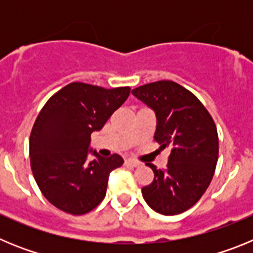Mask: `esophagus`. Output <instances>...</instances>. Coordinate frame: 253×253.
Wrapping results in <instances>:
<instances>
[{
	"mask_svg": "<svg viewBox=\"0 0 253 253\" xmlns=\"http://www.w3.org/2000/svg\"><path fill=\"white\" fill-rule=\"evenodd\" d=\"M125 165H126V166H130V167H138L140 165V163L137 162V161L126 160V161H125Z\"/></svg>",
	"mask_w": 253,
	"mask_h": 253,
	"instance_id": "1",
	"label": "esophagus"
}]
</instances>
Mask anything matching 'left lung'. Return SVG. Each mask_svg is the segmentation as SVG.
Segmentation results:
<instances>
[{
  "label": "left lung",
  "mask_w": 253,
  "mask_h": 253,
  "mask_svg": "<svg viewBox=\"0 0 253 253\" xmlns=\"http://www.w3.org/2000/svg\"><path fill=\"white\" fill-rule=\"evenodd\" d=\"M156 114L154 140L169 148L166 169H153L152 184L142 189L147 204L163 215L193 207L207 191L218 162L215 123L194 93L173 81H157L131 91Z\"/></svg>",
  "instance_id": "1"
}]
</instances>
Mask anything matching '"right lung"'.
I'll use <instances>...</instances> for the list:
<instances>
[{
    "label": "right lung",
    "instance_id": "add662e5",
    "mask_svg": "<svg viewBox=\"0 0 253 253\" xmlns=\"http://www.w3.org/2000/svg\"><path fill=\"white\" fill-rule=\"evenodd\" d=\"M129 93L130 87L106 90L72 82L44 105L30 134V165L40 191L55 208L82 215L102 202L110 172L124 160L92 151L91 133L102 129Z\"/></svg>",
    "mask_w": 253,
    "mask_h": 253
}]
</instances>
